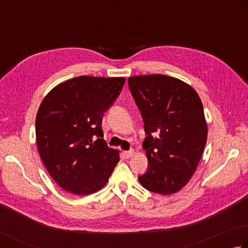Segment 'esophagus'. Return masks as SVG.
<instances>
[{"instance_id":"34e87169","label":"esophagus","mask_w":248,"mask_h":248,"mask_svg":"<svg viewBox=\"0 0 248 248\" xmlns=\"http://www.w3.org/2000/svg\"><path fill=\"white\" fill-rule=\"evenodd\" d=\"M133 155H134V151L133 150L124 152V156L125 157V158H130V157H132Z\"/></svg>"}]
</instances>
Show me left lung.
<instances>
[{
    "mask_svg": "<svg viewBox=\"0 0 248 248\" xmlns=\"http://www.w3.org/2000/svg\"><path fill=\"white\" fill-rule=\"evenodd\" d=\"M128 84L146 133L148 166L139 181L151 192L173 194L190 181L206 145L201 98L191 85L169 76H134Z\"/></svg>",
    "mask_w": 248,
    "mask_h": 248,
    "instance_id": "left-lung-1",
    "label": "left lung"
}]
</instances>
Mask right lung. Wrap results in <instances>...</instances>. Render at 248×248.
<instances>
[{
    "mask_svg": "<svg viewBox=\"0 0 248 248\" xmlns=\"http://www.w3.org/2000/svg\"><path fill=\"white\" fill-rule=\"evenodd\" d=\"M125 79L80 76L56 85L43 98L35 118L40 157L65 191L89 195L108 181L119 152L103 140L102 119Z\"/></svg>",
    "mask_w": 248,
    "mask_h": 248,
    "instance_id": "1",
    "label": "right lung"
}]
</instances>
